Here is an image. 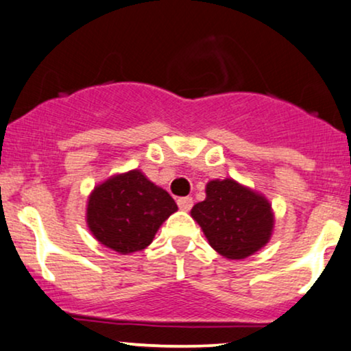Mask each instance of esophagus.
Returning a JSON list of instances; mask_svg holds the SVG:
<instances>
[{
  "mask_svg": "<svg viewBox=\"0 0 351 351\" xmlns=\"http://www.w3.org/2000/svg\"><path fill=\"white\" fill-rule=\"evenodd\" d=\"M177 205H179V208L182 210V211H189V210L192 208V206H193V200H192V197H184V198H179V200H177Z\"/></svg>",
  "mask_w": 351,
  "mask_h": 351,
  "instance_id": "34e87169",
  "label": "esophagus"
}]
</instances>
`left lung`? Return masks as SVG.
I'll return each mask as SVG.
<instances>
[{
	"label": "left lung",
	"instance_id": "8db88e82",
	"mask_svg": "<svg viewBox=\"0 0 351 351\" xmlns=\"http://www.w3.org/2000/svg\"><path fill=\"white\" fill-rule=\"evenodd\" d=\"M206 198L193 205L192 218L208 244L229 261H241L265 247L275 226L271 203L234 179L206 184Z\"/></svg>",
	"mask_w": 351,
	"mask_h": 351
}]
</instances>
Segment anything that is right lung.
Instances as JSON below:
<instances>
[{
  "label": "right lung",
  "instance_id": "1",
  "mask_svg": "<svg viewBox=\"0 0 351 351\" xmlns=\"http://www.w3.org/2000/svg\"><path fill=\"white\" fill-rule=\"evenodd\" d=\"M176 211L174 198L140 169H133L94 187L88 197L86 223L102 245L127 255L148 247Z\"/></svg>",
  "mask_w": 351,
  "mask_h": 351
}]
</instances>
